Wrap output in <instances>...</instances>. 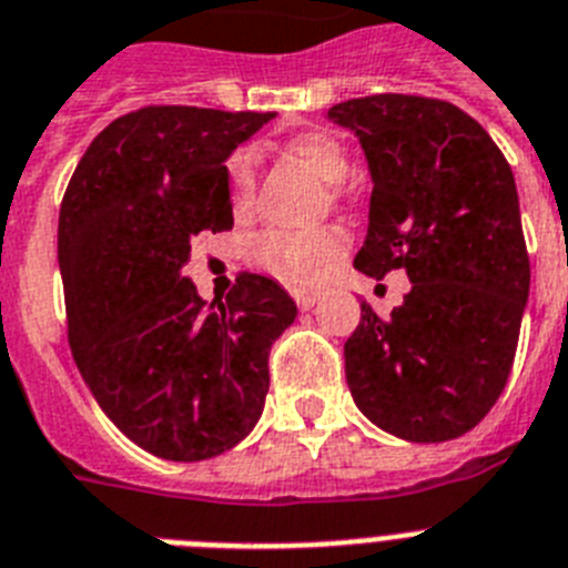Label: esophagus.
Returning a JSON list of instances; mask_svg holds the SVG:
<instances>
[{
  "label": "esophagus",
  "mask_w": 568,
  "mask_h": 568,
  "mask_svg": "<svg viewBox=\"0 0 568 568\" xmlns=\"http://www.w3.org/2000/svg\"><path fill=\"white\" fill-rule=\"evenodd\" d=\"M320 300L317 291H294V303L303 308V312H308V308H314V303Z\"/></svg>",
  "instance_id": "obj_1"
}]
</instances>
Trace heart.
<instances>
[{"label":"heart","instance_id":"b5f03b06","mask_svg":"<svg viewBox=\"0 0 568 568\" xmlns=\"http://www.w3.org/2000/svg\"><path fill=\"white\" fill-rule=\"evenodd\" d=\"M285 151L308 165L320 180L339 182L348 174V154L337 136L325 131H300L288 136ZM225 182L234 211H245L254 196V151L236 148L225 160ZM345 251V236L334 229L283 231L268 229L248 243V260L291 285H314L332 271Z\"/></svg>","mask_w":568,"mask_h":568}]
</instances>
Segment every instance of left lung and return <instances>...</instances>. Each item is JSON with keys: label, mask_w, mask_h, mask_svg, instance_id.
I'll use <instances>...</instances> for the list:
<instances>
[{"label": "left lung", "mask_w": 568, "mask_h": 568, "mask_svg": "<svg viewBox=\"0 0 568 568\" xmlns=\"http://www.w3.org/2000/svg\"><path fill=\"white\" fill-rule=\"evenodd\" d=\"M328 120L359 136L374 182L354 268L412 280L392 317L363 303L345 339L352 397L394 437L455 440L500 397L529 300L515 174L452 102L374 93L339 102Z\"/></svg>", "instance_id": "8db88e82"}]
</instances>
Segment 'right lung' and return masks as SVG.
Instances as JSON below:
<instances>
[{
	"label": "right lung",
	"instance_id": "1",
	"mask_svg": "<svg viewBox=\"0 0 568 568\" xmlns=\"http://www.w3.org/2000/svg\"><path fill=\"white\" fill-rule=\"evenodd\" d=\"M274 113L145 105L102 131L59 209L68 343L102 412L128 440L194 463L256 426L271 343L297 305L240 274L225 300L182 277L191 240L229 231L225 160Z\"/></svg>",
	"mask_w": 568,
	"mask_h": 568
}]
</instances>
